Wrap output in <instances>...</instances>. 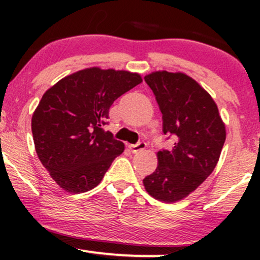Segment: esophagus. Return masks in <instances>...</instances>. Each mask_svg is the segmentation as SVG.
Returning <instances> with one entry per match:
<instances>
[{"label": "esophagus", "mask_w": 260, "mask_h": 260, "mask_svg": "<svg viewBox=\"0 0 260 260\" xmlns=\"http://www.w3.org/2000/svg\"><path fill=\"white\" fill-rule=\"evenodd\" d=\"M145 147H147V143L145 142H138L137 144H131L129 149L132 153H138L140 150H144Z\"/></svg>", "instance_id": "obj_1"}]
</instances>
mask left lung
I'll return each instance as SVG.
<instances>
[{"instance_id":"8db88e82","label":"left lung","mask_w":260,"mask_h":260,"mask_svg":"<svg viewBox=\"0 0 260 260\" xmlns=\"http://www.w3.org/2000/svg\"><path fill=\"white\" fill-rule=\"evenodd\" d=\"M144 80L162 113L164 133L174 137L175 144L157 153L159 165L143 183L151 197L174 203L214 171L226 139L225 126L213 98L190 77L162 71Z\"/></svg>"}]
</instances>
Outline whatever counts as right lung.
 Segmentation results:
<instances>
[{"label": "right lung", "instance_id": "add662e5", "mask_svg": "<svg viewBox=\"0 0 260 260\" xmlns=\"http://www.w3.org/2000/svg\"><path fill=\"white\" fill-rule=\"evenodd\" d=\"M142 83L127 71L88 68L56 83L31 118L35 150L59 187L83 193L96 187L124 145L104 129L113 101Z\"/></svg>", "mask_w": 260, "mask_h": 260}]
</instances>
